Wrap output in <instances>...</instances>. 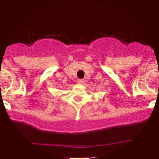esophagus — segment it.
Listing matches in <instances>:
<instances>
[{"label":"esophagus","instance_id":"esophagus-1","mask_svg":"<svg viewBox=\"0 0 159 159\" xmlns=\"http://www.w3.org/2000/svg\"><path fill=\"white\" fill-rule=\"evenodd\" d=\"M77 83H78L79 84H84V80H77Z\"/></svg>","mask_w":159,"mask_h":159}]
</instances>
